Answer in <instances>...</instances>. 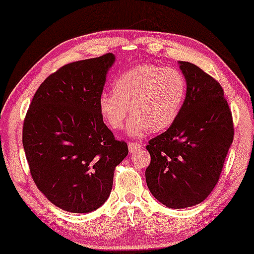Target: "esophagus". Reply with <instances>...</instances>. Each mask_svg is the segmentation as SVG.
<instances>
[{"label":"esophagus","mask_w":254,"mask_h":254,"mask_svg":"<svg viewBox=\"0 0 254 254\" xmlns=\"http://www.w3.org/2000/svg\"><path fill=\"white\" fill-rule=\"evenodd\" d=\"M140 148H142V144H140V143H137V142H130L129 143V151H130V154H133V152H136L137 150H139Z\"/></svg>","instance_id":"34e87169"}]
</instances>
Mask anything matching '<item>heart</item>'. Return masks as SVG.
<instances>
[{
  "label": "heart",
  "mask_w": 254,
  "mask_h": 254,
  "mask_svg": "<svg viewBox=\"0 0 254 254\" xmlns=\"http://www.w3.org/2000/svg\"><path fill=\"white\" fill-rule=\"evenodd\" d=\"M187 87V79L179 68L140 64L115 79L112 94H102L98 109L112 130L124 127L130 111L129 131L133 136L150 130L162 132L179 118Z\"/></svg>",
  "instance_id": "1"
}]
</instances>
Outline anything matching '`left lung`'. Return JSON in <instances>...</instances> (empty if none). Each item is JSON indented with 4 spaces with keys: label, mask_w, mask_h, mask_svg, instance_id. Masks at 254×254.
<instances>
[{
    "label": "left lung",
    "mask_w": 254,
    "mask_h": 254,
    "mask_svg": "<svg viewBox=\"0 0 254 254\" xmlns=\"http://www.w3.org/2000/svg\"><path fill=\"white\" fill-rule=\"evenodd\" d=\"M187 96L179 118L149 140L145 180L151 194L169 208L195 206L212 193L233 142V118L221 85L187 61H180Z\"/></svg>",
    "instance_id": "1"
}]
</instances>
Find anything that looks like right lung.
<instances>
[{
	"label": "right lung",
	"instance_id": "right-lung-1",
	"mask_svg": "<svg viewBox=\"0 0 254 254\" xmlns=\"http://www.w3.org/2000/svg\"><path fill=\"white\" fill-rule=\"evenodd\" d=\"M112 53L60 67L40 85L23 122L30 175L52 203L90 213L108 200L116 167L129 149L98 109Z\"/></svg>",
	"mask_w": 254,
	"mask_h": 254
}]
</instances>
